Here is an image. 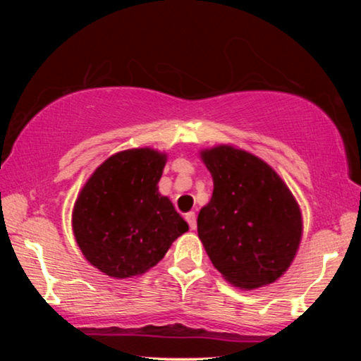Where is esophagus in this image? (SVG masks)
I'll return each mask as SVG.
<instances>
[{
	"instance_id": "34e87169",
	"label": "esophagus",
	"mask_w": 361,
	"mask_h": 361,
	"mask_svg": "<svg viewBox=\"0 0 361 361\" xmlns=\"http://www.w3.org/2000/svg\"><path fill=\"white\" fill-rule=\"evenodd\" d=\"M185 218H186V221H188V224H189V228H191L192 231H194L195 228H197V219H195V213H194V212L186 213Z\"/></svg>"
}]
</instances>
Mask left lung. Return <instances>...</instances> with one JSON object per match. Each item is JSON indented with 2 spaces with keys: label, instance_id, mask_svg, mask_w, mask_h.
<instances>
[{
  "label": "left lung",
  "instance_id": "left-lung-1",
  "mask_svg": "<svg viewBox=\"0 0 361 361\" xmlns=\"http://www.w3.org/2000/svg\"><path fill=\"white\" fill-rule=\"evenodd\" d=\"M213 194L197 216L212 264L232 285L258 288L290 267L301 242V212L282 178L259 157L232 146L200 152Z\"/></svg>",
  "mask_w": 361,
  "mask_h": 361
}]
</instances>
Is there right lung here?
Listing matches in <instances>:
<instances>
[{"label": "right lung", "mask_w": 361, "mask_h": 361, "mask_svg": "<svg viewBox=\"0 0 361 361\" xmlns=\"http://www.w3.org/2000/svg\"><path fill=\"white\" fill-rule=\"evenodd\" d=\"M166 154L127 149L108 157L85 183L73 210V231L90 264L114 279L156 266L188 223L157 191Z\"/></svg>", "instance_id": "obj_1"}]
</instances>
